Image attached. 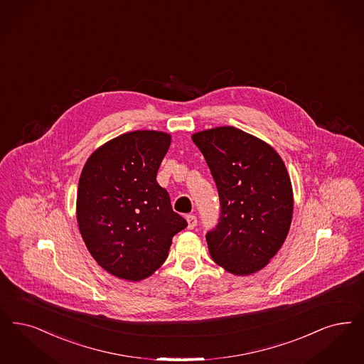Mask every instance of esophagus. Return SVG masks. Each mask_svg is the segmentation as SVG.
<instances>
[{
  "label": "esophagus",
  "instance_id": "34e87169",
  "mask_svg": "<svg viewBox=\"0 0 364 364\" xmlns=\"http://www.w3.org/2000/svg\"><path fill=\"white\" fill-rule=\"evenodd\" d=\"M187 222H188V229L189 230H192V229H195V226H196V217L195 215H187Z\"/></svg>",
  "mask_w": 364,
  "mask_h": 364
}]
</instances>
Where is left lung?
Segmentation results:
<instances>
[{"instance_id":"left-lung-1","label":"left lung","mask_w":364,"mask_h":364,"mask_svg":"<svg viewBox=\"0 0 364 364\" xmlns=\"http://www.w3.org/2000/svg\"><path fill=\"white\" fill-rule=\"evenodd\" d=\"M218 188L220 217L205 235L213 260L247 277L262 269L290 230L294 195L277 150L232 126L192 134Z\"/></svg>"}]
</instances>
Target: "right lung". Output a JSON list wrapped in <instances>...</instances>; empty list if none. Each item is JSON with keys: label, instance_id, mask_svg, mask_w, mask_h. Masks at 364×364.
<instances>
[{"label": "right lung", "instance_id": "1", "mask_svg": "<svg viewBox=\"0 0 364 364\" xmlns=\"http://www.w3.org/2000/svg\"><path fill=\"white\" fill-rule=\"evenodd\" d=\"M172 136L136 130L96 149L78 181L77 222L89 253L108 274L139 282L168 257L187 220L156 177Z\"/></svg>", "mask_w": 364, "mask_h": 364}]
</instances>
